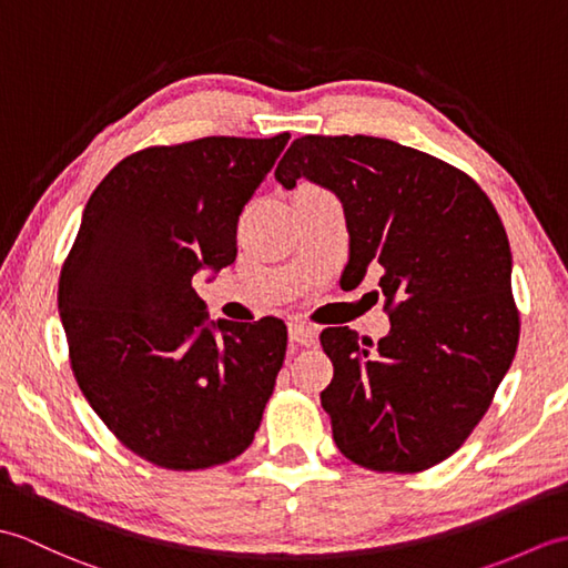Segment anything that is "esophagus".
<instances>
[{
  "label": "esophagus",
  "mask_w": 568,
  "mask_h": 568,
  "mask_svg": "<svg viewBox=\"0 0 568 568\" xmlns=\"http://www.w3.org/2000/svg\"><path fill=\"white\" fill-rule=\"evenodd\" d=\"M287 334H291V342L295 346H312L317 339V329L312 327V324H305V322H291Z\"/></svg>",
  "instance_id": "34e87169"
}]
</instances>
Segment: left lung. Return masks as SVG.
<instances>
[{
	"instance_id": "obj_1",
	"label": "left lung",
	"mask_w": 568,
	"mask_h": 568,
	"mask_svg": "<svg viewBox=\"0 0 568 568\" xmlns=\"http://www.w3.org/2000/svg\"><path fill=\"white\" fill-rule=\"evenodd\" d=\"M300 178L339 197L346 283L381 271L390 317L378 344L348 327L320 336L334 442L364 468L417 474L466 442L515 358L508 234L466 173L388 139H295L275 180L293 190Z\"/></svg>"
}]
</instances>
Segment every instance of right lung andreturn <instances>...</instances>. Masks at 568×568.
Segmentation results:
<instances>
[{"mask_svg":"<svg viewBox=\"0 0 568 568\" xmlns=\"http://www.w3.org/2000/svg\"><path fill=\"white\" fill-rule=\"evenodd\" d=\"M291 134L153 146L94 187L60 271L82 395L146 462L197 470L248 449L283 366L281 320H210L192 287L236 258L239 214Z\"/></svg>","mask_w":568,"mask_h":568,"instance_id":"obj_1","label":"right lung"}]
</instances>
